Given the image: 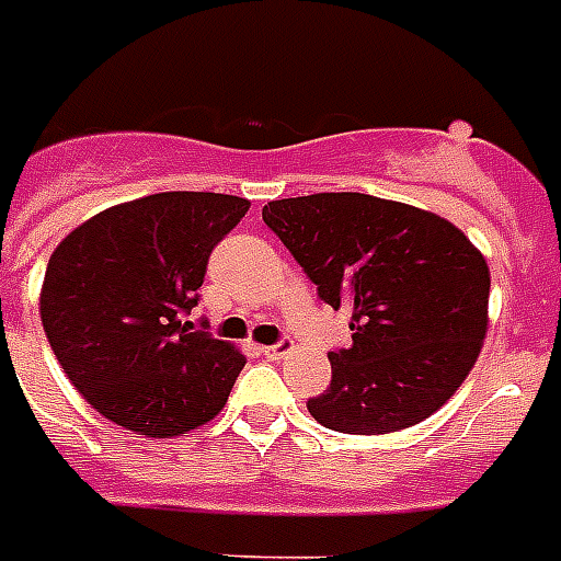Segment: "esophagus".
<instances>
[{
    "label": "esophagus",
    "instance_id": "obj_1",
    "mask_svg": "<svg viewBox=\"0 0 561 561\" xmlns=\"http://www.w3.org/2000/svg\"><path fill=\"white\" fill-rule=\"evenodd\" d=\"M262 352L271 360H279V358H285V355H290V352H294V341H279V343H273V346H262Z\"/></svg>",
    "mask_w": 561,
    "mask_h": 561
}]
</instances>
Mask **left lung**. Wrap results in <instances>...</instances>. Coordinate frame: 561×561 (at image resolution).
I'll list each match as a JSON object with an SVG mask.
<instances>
[{"label":"left lung","instance_id":"left-lung-1","mask_svg":"<svg viewBox=\"0 0 561 561\" xmlns=\"http://www.w3.org/2000/svg\"><path fill=\"white\" fill-rule=\"evenodd\" d=\"M329 306L352 311V346L308 413L341 434L419 425L466 381L489 329V264L451 220L360 192L262 209Z\"/></svg>","mask_w":561,"mask_h":561}]
</instances>
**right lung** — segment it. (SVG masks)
Returning <instances> with one entry per match:
<instances>
[{
  "instance_id": "obj_1",
  "label": "right lung",
  "mask_w": 561,
  "mask_h": 561,
  "mask_svg": "<svg viewBox=\"0 0 561 561\" xmlns=\"http://www.w3.org/2000/svg\"><path fill=\"white\" fill-rule=\"evenodd\" d=\"M250 209L215 192L118 203L75 227L48 259L39 320L69 381L110 422L153 439L206 425L247 358L192 332L209 253Z\"/></svg>"
}]
</instances>
